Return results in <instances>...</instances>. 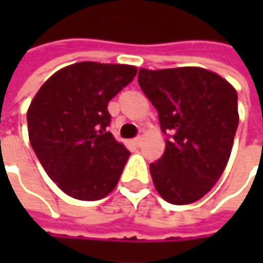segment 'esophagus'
<instances>
[{
  "label": "esophagus",
  "instance_id": "obj_1",
  "mask_svg": "<svg viewBox=\"0 0 263 263\" xmlns=\"http://www.w3.org/2000/svg\"><path fill=\"white\" fill-rule=\"evenodd\" d=\"M142 140H143V137L139 136V137H136L135 140H133V143H135L136 146H140V145H142Z\"/></svg>",
  "mask_w": 263,
  "mask_h": 263
}]
</instances>
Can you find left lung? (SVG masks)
<instances>
[{"mask_svg": "<svg viewBox=\"0 0 263 263\" xmlns=\"http://www.w3.org/2000/svg\"><path fill=\"white\" fill-rule=\"evenodd\" d=\"M139 85L157 108L161 130L171 136L151 164L159 196L193 203L217 184L227 167L238 126L237 92L202 67L139 70Z\"/></svg>", "mask_w": 263, "mask_h": 263, "instance_id": "obj_1", "label": "left lung"}]
</instances>
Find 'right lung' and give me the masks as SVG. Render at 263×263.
<instances>
[{
  "label": "right lung",
  "mask_w": 263,
  "mask_h": 263,
  "mask_svg": "<svg viewBox=\"0 0 263 263\" xmlns=\"http://www.w3.org/2000/svg\"><path fill=\"white\" fill-rule=\"evenodd\" d=\"M136 73L135 66L82 61L54 73L32 99L30 145L68 196L98 200L117 186L130 151L106 132V106Z\"/></svg>",
  "instance_id": "1"
}]
</instances>
